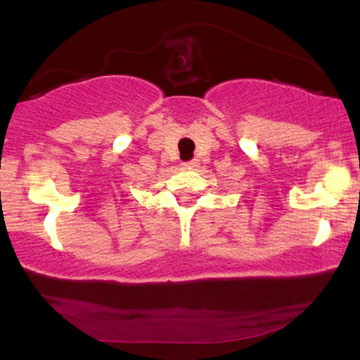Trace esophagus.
I'll list each match as a JSON object with an SVG mask.
<instances>
[{
    "label": "esophagus",
    "mask_w": 360,
    "mask_h": 360,
    "mask_svg": "<svg viewBox=\"0 0 360 360\" xmlns=\"http://www.w3.org/2000/svg\"><path fill=\"white\" fill-rule=\"evenodd\" d=\"M200 165V162L193 159V160H188V162H184V167L185 169H196V167Z\"/></svg>",
    "instance_id": "34e87169"
}]
</instances>
